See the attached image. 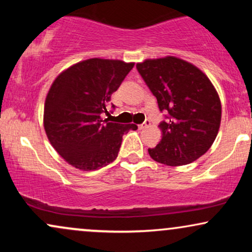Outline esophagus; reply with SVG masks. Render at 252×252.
Returning a JSON list of instances; mask_svg holds the SVG:
<instances>
[{"label": "esophagus", "instance_id": "obj_1", "mask_svg": "<svg viewBox=\"0 0 252 252\" xmlns=\"http://www.w3.org/2000/svg\"><path fill=\"white\" fill-rule=\"evenodd\" d=\"M149 126H150V121L149 120H146L142 124H140V126H138V128H140V129H146V128H148Z\"/></svg>", "mask_w": 252, "mask_h": 252}]
</instances>
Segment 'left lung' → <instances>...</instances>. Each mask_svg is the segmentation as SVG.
<instances>
[{
	"label": "left lung",
	"mask_w": 252,
	"mask_h": 252,
	"mask_svg": "<svg viewBox=\"0 0 252 252\" xmlns=\"http://www.w3.org/2000/svg\"><path fill=\"white\" fill-rule=\"evenodd\" d=\"M160 111L162 138L150 158L167 166L189 164L215 142L221 120V104L215 86L193 63L175 57L147 59L136 65Z\"/></svg>",
	"instance_id": "left-lung-1"
}]
</instances>
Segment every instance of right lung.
I'll return each instance as SVG.
<instances>
[{"instance_id": "add662e5", "label": "right lung", "mask_w": 252, "mask_h": 252, "mask_svg": "<svg viewBox=\"0 0 252 252\" xmlns=\"http://www.w3.org/2000/svg\"><path fill=\"white\" fill-rule=\"evenodd\" d=\"M134 63L94 59L74 63L52 84L45 102L43 126L53 148L71 166L97 170L116 160L122 136L135 124L103 120L111 94ZM115 108V105H112Z\"/></svg>"}]
</instances>
